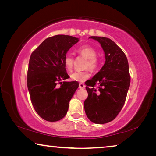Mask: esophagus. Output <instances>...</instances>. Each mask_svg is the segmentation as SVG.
<instances>
[{
    "label": "esophagus",
    "mask_w": 156,
    "mask_h": 156,
    "mask_svg": "<svg viewBox=\"0 0 156 156\" xmlns=\"http://www.w3.org/2000/svg\"><path fill=\"white\" fill-rule=\"evenodd\" d=\"M84 87H85V85L83 83H79V88L80 89H84Z\"/></svg>",
    "instance_id": "obj_1"
}]
</instances>
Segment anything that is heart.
Segmentation results:
<instances>
[{"label": "heart", "instance_id": "heart-1", "mask_svg": "<svg viewBox=\"0 0 156 156\" xmlns=\"http://www.w3.org/2000/svg\"><path fill=\"white\" fill-rule=\"evenodd\" d=\"M78 53L81 56L87 58L84 67L89 68V69L92 71L96 69L99 65L100 60L98 57L96 56L97 51L94 47L89 45L81 46L78 49ZM73 63H74V58L72 55L67 54L65 57L64 64L66 69L69 72L72 71ZM89 76H90V73H89L88 69H85L84 71H78V72L73 73L71 75V78L75 81L84 82L87 79H88Z\"/></svg>", "mask_w": 156, "mask_h": 156}]
</instances>
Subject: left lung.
Instances as JSON below:
<instances>
[{"instance_id": "left-lung-1", "label": "left lung", "mask_w": 156, "mask_h": 156, "mask_svg": "<svg viewBox=\"0 0 156 156\" xmlns=\"http://www.w3.org/2000/svg\"><path fill=\"white\" fill-rule=\"evenodd\" d=\"M89 38L101 44L106 60L100 72L85 83L88 97L84 107L91 122L105 124L114 120L125 105L131 80L129 63L125 53L111 39Z\"/></svg>"}]
</instances>
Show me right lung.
Instances as JSON below:
<instances>
[{"label":"right lung","instance_id":"obj_1","mask_svg":"<svg viewBox=\"0 0 156 156\" xmlns=\"http://www.w3.org/2000/svg\"><path fill=\"white\" fill-rule=\"evenodd\" d=\"M78 42V38L67 35L49 37L31 54L27 75L31 102L36 113L49 122L65 117L69 102L78 87L77 81L62 82L69 78L65 57Z\"/></svg>","mask_w":156,"mask_h":156}]
</instances>
